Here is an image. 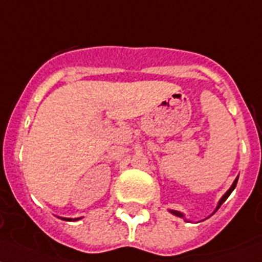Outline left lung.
<instances>
[{
    "label": "left lung",
    "instance_id": "obj_1",
    "mask_svg": "<svg viewBox=\"0 0 262 262\" xmlns=\"http://www.w3.org/2000/svg\"><path fill=\"white\" fill-rule=\"evenodd\" d=\"M237 180H238V179L234 180V182H233V184H232V186H230V188H229V190H228V192H226L225 194L223 195V197H221V200H220V201H219V205H217L216 210L219 209L220 206L223 205V202L225 201V200L228 199V197H229V195H230V193H232L233 190H234V188H236V185H237ZM216 210H214V212H216ZM170 213H172V214H174V216H177V217H181V219H182V217H184V214H182L181 212H179V210H170Z\"/></svg>",
    "mask_w": 262,
    "mask_h": 262
}]
</instances>
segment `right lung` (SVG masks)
Returning a JSON list of instances; mask_svg holds the SVG:
<instances>
[{
    "instance_id": "obj_1",
    "label": "right lung",
    "mask_w": 262,
    "mask_h": 262,
    "mask_svg": "<svg viewBox=\"0 0 262 262\" xmlns=\"http://www.w3.org/2000/svg\"><path fill=\"white\" fill-rule=\"evenodd\" d=\"M62 220H67V221H72V219H62ZM76 220H80V219H76Z\"/></svg>"
}]
</instances>
